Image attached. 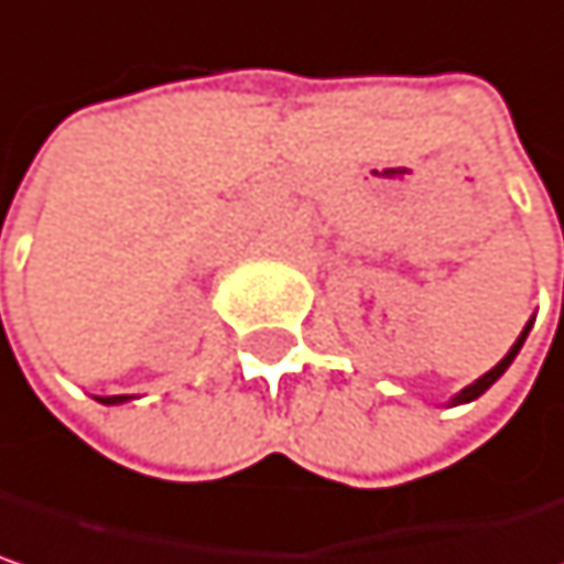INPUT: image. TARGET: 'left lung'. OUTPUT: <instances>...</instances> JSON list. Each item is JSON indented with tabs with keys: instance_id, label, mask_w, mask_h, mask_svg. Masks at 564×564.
I'll list each match as a JSON object with an SVG mask.
<instances>
[{
	"instance_id": "1",
	"label": "left lung",
	"mask_w": 564,
	"mask_h": 564,
	"mask_svg": "<svg viewBox=\"0 0 564 564\" xmlns=\"http://www.w3.org/2000/svg\"><path fill=\"white\" fill-rule=\"evenodd\" d=\"M530 329H533V319H530V323L523 326V333H520V338H517V341L510 345V351H507V355H503V358H500V361H497V365H494V368H490L487 375H481V378H478L475 384H468L465 390H462V393H455L448 406H458V403H471V400H478V397L485 393L487 387L494 384V381H497V378H500V375H503V371H507V368L513 365V358L520 355V348H523V341H527Z\"/></svg>"
}]
</instances>
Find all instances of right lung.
<instances>
[{
    "label": "right lung",
    "mask_w": 564,
    "mask_h": 564,
    "mask_svg": "<svg viewBox=\"0 0 564 564\" xmlns=\"http://www.w3.org/2000/svg\"><path fill=\"white\" fill-rule=\"evenodd\" d=\"M96 400H99V403H109V406H112V403H126V400H131L129 393H119V397H96Z\"/></svg>",
    "instance_id": "1"
}]
</instances>
